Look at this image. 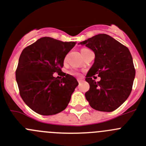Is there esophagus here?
Masks as SVG:
<instances>
[{
	"label": "esophagus",
	"mask_w": 146,
	"mask_h": 146,
	"mask_svg": "<svg viewBox=\"0 0 146 146\" xmlns=\"http://www.w3.org/2000/svg\"><path fill=\"white\" fill-rule=\"evenodd\" d=\"M77 80H78V83H81L82 82V81H84V79H83V78H77Z\"/></svg>",
	"instance_id": "1"
}]
</instances>
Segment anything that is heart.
Returning a JSON list of instances; mask_svg holds the SVG:
<instances>
[{"label": "heart", "mask_w": 146, "mask_h": 146, "mask_svg": "<svg viewBox=\"0 0 146 146\" xmlns=\"http://www.w3.org/2000/svg\"><path fill=\"white\" fill-rule=\"evenodd\" d=\"M84 49H85V48H83L82 50H84ZM82 50H81V51H82ZM71 74L75 75V76H78V75H80V73H78V72H76V71H72Z\"/></svg>", "instance_id": "obj_1"}]
</instances>
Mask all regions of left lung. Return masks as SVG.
<instances>
[{"instance_id": "obj_1", "label": "left lung", "mask_w": 146, "mask_h": 146, "mask_svg": "<svg viewBox=\"0 0 146 146\" xmlns=\"http://www.w3.org/2000/svg\"><path fill=\"white\" fill-rule=\"evenodd\" d=\"M80 44L91 48L95 54L94 64L85 78L90 86L85 93L86 99L94 110L115 111L132 92L135 69L130 52L106 34H98ZM95 74L101 77L100 81L94 80Z\"/></svg>"}]
</instances>
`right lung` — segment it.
Instances as JSON below:
<instances>
[{
	"label": "right lung",
	"instance_id": "obj_1",
	"mask_svg": "<svg viewBox=\"0 0 146 146\" xmlns=\"http://www.w3.org/2000/svg\"><path fill=\"white\" fill-rule=\"evenodd\" d=\"M76 45L49 37L38 39L23 49L16 70L19 94L37 113L54 115L64 111L78 86L77 80L63 73L64 59ZM54 72L62 75L58 80Z\"/></svg>",
	"mask_w": 146,
	"mask_h": 146
}]
</instances>
